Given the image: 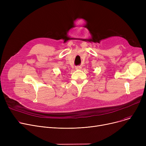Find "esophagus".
Wrapping results in <instances>:
<instances>
[{
	"mask_svg": "<svg viewBox=\"0 0 146 146\" xmlns=\"http://www.w3.org/2000/svg\"><path fill=\"white\" fill-rule=\"evenodd\" d=\"M76 69H77V70H79V69H81L82 68V67L81 66H76L75 67Z\"/></svg>",
	"mask_w": 146,
	"mask_h": 146,
	"instance_id": "34e87169",
	"label": "esophagus"
}]
</instances>
